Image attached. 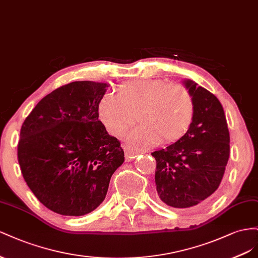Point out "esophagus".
<instances>
[{"label": "esophagus", "mask_w": 258, "mask_h": 258, "mask_svg": "<svg viewBox=\"0 0 258 258\" xmlns=\"http://www.w3.org/2000/svg\"><path fill=\"white\" fill-rule=\"evenodd\" d=\"M123 149L125 151V157H126L127 161L133 160L139 152L143 151L141 149L135 148V147H133V146L130 145V144H124L123 145Z\"/></svg>", "instance_id": "esophagus-1"}]
</instances>
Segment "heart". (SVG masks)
Wrapping results in <instances>:
<instances>
[{
    "mask_svg": "<svg viewBox=\"0 0 258 258\" xmlns=\"http://www.w3.org/2000/svg\"><path fill=\"white\" fill-rule=\"evenodd\" d=\"M195 113L194 96L185 85L158 79L124 83L117 94H106L98 105L100 121L115 136L124 135L138 114L142 125L131 138L146 146L178 142L188 133Z\"/></svg>",
    "mask_w": 258,
    "mask_h": 258,
    "instance_id": "obj_1",
    "label": "heart"
}]
</instances>
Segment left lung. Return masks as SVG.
Listing matches in <instances>:
<instances>
[{
	"label": "left lung",
	"instance_id": "left-lung-1",
	"mask_svg": "<svg viewBox=\"0 0 258 258\" xmlns=\"http://www.w3.org/2000/svg\"><path fill=\"white\" fill-rule=\"evenodd\" d=\"M196 113L188 133L178 142L151 153L157 161L156 185L162 202L187 209L203 202L220 185L230 153V136L217 97L191 80Z\"/></svg>",
	"mask_w": 258,
	"mask_h": 258
}]
</instances>
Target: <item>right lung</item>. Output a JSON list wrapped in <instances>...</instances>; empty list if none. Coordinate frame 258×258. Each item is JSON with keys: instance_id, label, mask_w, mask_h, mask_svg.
I'll return each instance as SVG.
<instances>
[{"instance_id": "right-lung-1", "label": "right lung", "mask_w": 258, "mask_h": 258, "mask_svg": "<svg viewBox=\"0 0 258 258\" xmlns=\"http://www.w3.org/2000/svg\"><path fill=\"white\" fill-rule=\"evenodd\" d=\"M109 85L77 81L42 98L23 123L17 156L28 187L57 214L81 216L105 200L124 162L117 138L98 120Z\"/></svg>"}]
</instances>
